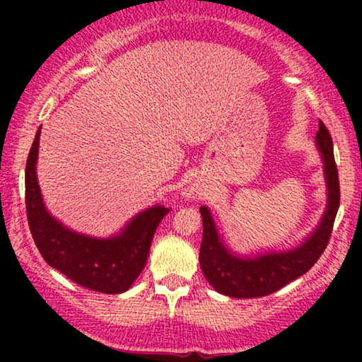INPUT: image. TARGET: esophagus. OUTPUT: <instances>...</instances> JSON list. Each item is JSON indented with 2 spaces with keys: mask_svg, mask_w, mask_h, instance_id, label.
I'll use <instances>...</instances> for the list:
<instances>
[{
  "mask_svg": "<svg viewBox=\"0 0 362 362\" xmlns=\"http://www.w3.org/2000/svg\"><path fill=\"white\" fill-rule=\"evenodd\" d=\"M195 190H187V197H195Z\"/></svg>",
  "mask_w": 362,
  "mask_h": 362,
  "instance_id": "esophagus-1",
  "label": "esophagus"
}]
</instances>
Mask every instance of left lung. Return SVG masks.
Returning a JSON list of instances; mask_svg holds the SVG:
<instances>
[{"mask_svg": "<svg viewBox=\"0 0 362 362\" xmlns=\"http://www.w3.org/2000/svg\"><path fill=\"white\" fill-rule=\"evenodd\" d=\"M317 146L323 161L327 182V209L318 226L291 250L238 255L231 252L218 233L211 211L202 206V243L199 262L204 277L218 293L230 298H260L276 293L291 281L310 271L330 240L340 204L339 173L334 158V144L325 124L320 120Z\"/></svg>", "mask_w": 362, "mask_h": 362, "instance_id": "obj_1", "label": "left lung"}]
</instances>
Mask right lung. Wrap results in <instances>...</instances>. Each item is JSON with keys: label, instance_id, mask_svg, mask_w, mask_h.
<instances>
[{"label": "right lung", "instance_id": "obj_1", "mask_svg": "<svg viewBox=\"0 0 362 362\" xmlns=\"http://www.w3.org/2000/svg\"><path fill=\"white\" fill-rule=\"evenodd\" d=\"M40 127L25 167L27 219L40 255L73 282L98 293L120 294L132 286L146 265L153 235L168 207L155 204L141 211L117 235L95 238L69 230L49 213L37 180Z\"/></svg>", "mask_w": 362, "mask_h": 362}]
</instances>
